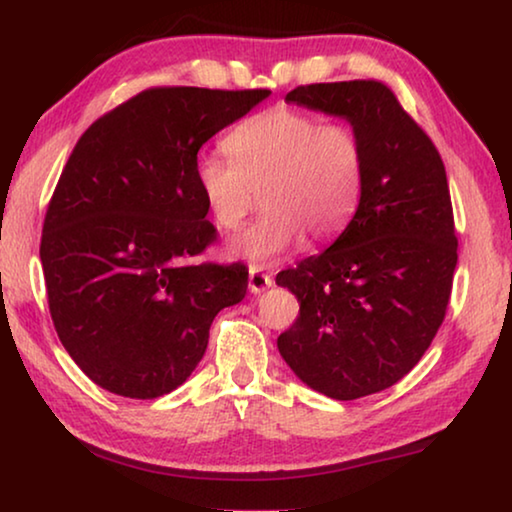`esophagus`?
Masks as SVG:
<instances>
[{"label": "esophagus", "instance_id": "34e87169", "mask_svg": "<svg viewBox=\"0 0 512 512\" xmlns=\"http://www.w3.org/2000/svg\"><path fill=\"white\" fill-rule=\"evenodd\" d=\"M274 284L272 281V277L270 274H265V272H261V270H251L249 272V291L251 293H263L265 288H270Z\"/></svg>", "mask_w": 512, "mask_h": 512}]
</instances>
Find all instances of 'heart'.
<instances>
[{"label": "heart", "instance_id": "heart-1", "mask_svg": "<svg viewBox=\"0 0 512 512\" xmlns=\"http://www.w3.org/2000/svg\"><path fill=\"white\" fill-rule=\"evenodd\" d=\"M226 152L196 161V184L214 224L240 228L263 196L265 217L233 240L231 251L254 265L339 233L362 187V145L346 124H323L293 108H272L240 124Z\"/></svg>", "mask_w": 512, "mask_h": 512}]
</instances>
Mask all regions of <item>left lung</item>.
I'll return each mask as SVG.
<instances>
[{"label":"left lung","mask_w":512,"mask_h":512,"mask_svg":"<svg viewBox=\"0 0 512 512\" xmlns=\"http://www.w3.org/2000/svg\"><path fill=\"white\" fill-rule=\"evenodd\" d=\"M286 101L344 117L362 145L360 203L344 233L277 274L300 302L277 339L281 358L309 388L348 402L404 379L446 318L457 265L448 177L379 80L302 85Z\"/></svg>","instance_id":"obj_1"}]
</instances>
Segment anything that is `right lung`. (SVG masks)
<instances>
[{"label":"right lung","instance_id":"right-lung-1","mask_svg":"<svg viewBox=\"0 0 512 512\" xmlns=\"http://www.w3.org/2000/svg\"><path fill=\"white\" fill-rule=\"evenodd\" d=\"M270 90L152 87L73 147L41 238L59 342L103 390L154 399L201 362L210 325L247 293L244 265L184 261L217 240L198 150Z\"/></svg>","mask_w":512,"mask_h":512}]
</instances>
